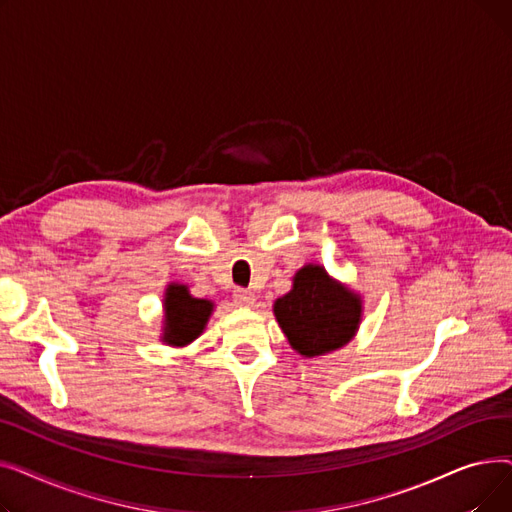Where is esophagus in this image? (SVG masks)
Wrapping results in <instances>:
<instances>
[{"label": "esophagus", "mask_w": 512, "mask_h": 512, "mask_svg": "<svg viewBox=\"0 0 512 512\" xmlns=\"http://www.w3.org/2000/svg\"><path fill=\"white\" fill-rule=\"evenodd\" d=\"M234 303L240 305V307H253L255 303V294L251 290H245V288H238L234 290Z\"/></svg>", "instance_id": "34e87169"}]
</instances>
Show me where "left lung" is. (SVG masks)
I'll return each mask as SVG.
<instances>
[{"label":"left lung","instance_id":"8db88e82","mask_svg":"<svg viewBox=\"0 0 512 512\" xmlns=\"http://www.w3.org/2000/svg\"><path fill=\"white\" fill-rule=\"evenodd\" d=\"M361 313L359 294L313 263L294 274L292 290L274 303L282 332L303 357H321L351 342L359 330Z\"/></svg>","mask_w":512,"mask_h":512}]
</instances>
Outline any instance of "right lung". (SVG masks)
Listing matches in <instances>:
<instances>
[{
  "instance_id": "add662e5",
  "label": "right lung",
  "mask_w": 512,
  "mask_h": 512,
  "mask_svg": "<svg viewBox=\"0 0 512 512\" xmlns=\"http://www.w3.org/2000/svg\"><path fill=\"white\" fill-rule=\"evenodd\" d=\"M213 303L191 297L184 284H170L164 297V334L161 340L170 346L191 344L207 326Z\"/></svg>"
}]
</instances>
